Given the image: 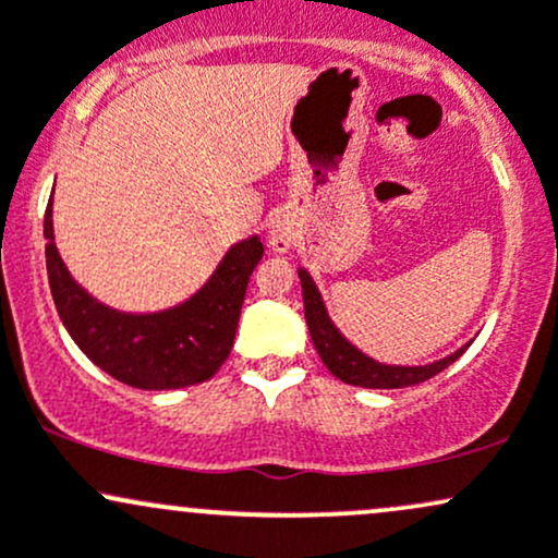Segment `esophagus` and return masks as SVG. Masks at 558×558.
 <instances>
[{"instance_id":"esophagus-1","label":"esophagus","mask_w":558,"mask_h":558,"mask_svg":"<svg viewBox=\"0 0 558 558\" xmlns=\"http://www.w3.org/2000/svg\"><path fill=\"white\" fill-rule=\"evenodd\" d=\"M293 243V230H291V222L288 220H275L272 228H270V246L275 252H288Z\"/></svg>"}]
</instances>
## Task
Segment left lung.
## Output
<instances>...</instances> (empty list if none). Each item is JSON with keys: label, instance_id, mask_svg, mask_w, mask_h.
Listing matches in <instances>:
<instances>
[{"label": "left lung", "instance_id": "left-lung-1", "mask_svg": "<svg viewBox=\"0 0 558 558\" xmlns=\"http://www.w3.org/2000/svg\"><path fill=\"white\" fill-rule=\"evenodd\" d=\"M299 280H301V293H304V317L310 325L312 343H315L319 360L325 362V367L330 369L338 380L349 383V386L360 388H407L417 386V383L430 380L433 375L444 373L448 364H453L459 356L470 349V343L462 349L453 351L451 356L444 360L420 364V367H401V364H383L367 356L364 351L356 349L354 343L345 341L341 330L332 325V319L325 310L323 293L317 291L312 275L299 267Z\"/></svg>", "mask_w": 558, "mask_h": 558}]
</instances>
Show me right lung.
I'll use <instances>...</instances> for the list:
<instances>
[{
    "label": "right lung",
    "mask_w": 558,
    "mask_h": 558,
    "mask_svg": "<svg viewBox=\"0 0 558 558\" xmlns=\"http://www.w3.org/2000/svg\"><path fill=\"white\" fill-rule=\"evenodd\" d=\"M49 288L70 338L96 367L141 390H172L209 380L233 349L248 278L265 246L259 235L228 248L213 278L183 304L149 315L112 310L68 272L54 243L52 198L44 215Z\"/></svg>",
    "instance_id": "right-lung-1"
}]
</instances>
